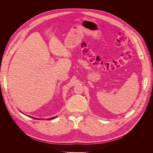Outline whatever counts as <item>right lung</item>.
<instances>
[{
	"label": "right lung",
	"mask_w": 153,
	"mask_h": 153,
	"mask_svg": "<svg viewBox=\"0 0 153 153\" xmlns=\"http://www.w3.org/2000/svg\"><path fill=\"white\" fill-rule=\"evenodd\" d=\"M27 116H28V115H27ZM28 117H30V118H33V119H35V120H38L39 118H34V117H30V116H28ZM57 116H56V117H51V118H48V119H46V120H53V119H54V118H55ZM42 120V119H41ZM46 120V119H45Z\"/></svg>",
	"instance_id": "obj_1"
}]
</instances>
